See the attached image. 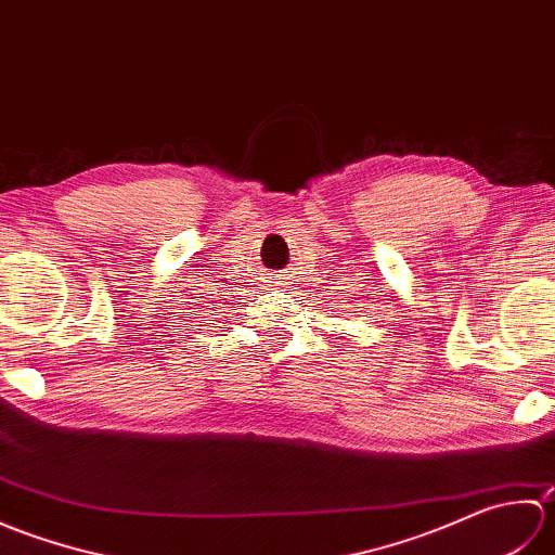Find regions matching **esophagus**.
<instances>
[{"label": "esophagus", "mask_w": 555, "mask_h": 555, "mask_svg": "<svg viewBox=\"0 0 555 555\" xmlns=\"http://www.w3.org/2000/svg\"><path fill=\"white\" fill-rule=\"evenodd\" d=\"M267 291H291V274L286 271H271L264 276Z\"/></svg>", "instance_id": "esophagus-1"}]
</instances>
